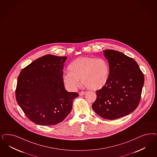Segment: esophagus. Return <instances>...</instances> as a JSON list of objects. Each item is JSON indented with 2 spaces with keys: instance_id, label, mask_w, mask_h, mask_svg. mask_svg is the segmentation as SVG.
Segmentation results:
<instances>
[{
  "instance_id": "esophagus-1",
  "label": "esophagus",
  "mask_w": 157,
  "mask_h": 157,
  "mask_svg": "<svg viewBox=\"0 0 157 157\" xmlns=\"http://www.w3.org/2000/svg\"><path fill=\"white\" fill-rule=\"evenodd\" d=\"M85 93H86V92H85V91H82V92H80L79 93V94L80 96H83V95H84Z\"/></svg>"
}]
</instances>
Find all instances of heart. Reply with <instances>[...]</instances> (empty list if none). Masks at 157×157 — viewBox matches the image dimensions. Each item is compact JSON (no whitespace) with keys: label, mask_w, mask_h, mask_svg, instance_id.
Returning <instances> with one entry per match:
<instances>
[{"label":"heart","mask_w":157,"mask_h":157,"mask_svg":"<svg viewBox=\"0 0 157 157\" xmlns=\"http://www.w3.org/2000/svg\"><path fill=\"white\" fill-rule=\"evenodd\" d=\"M69 72L63 76V82L70 90H75L82 84L91 90H98L104 86L109 77L110 68L107 60L101 58L81 57L68 67Z\"/></svg>","instance_id":"b5f03b06"}]
</instances>
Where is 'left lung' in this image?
Returning a JSON list of instances; mask_svg holds the SVG:
<instances>
[{
	"instance_id": "1",
	"label": "left lung",
	"mask_w": 157,
	"mask_h": 157,
	"mask_svg": "<svg viewBox=\"0 0 157 157\" xmlns=\"http://www.w3.org/2000/svg\"><path fill=\"white\" fill-rule=\"evenodd\" d=\"M110 74L108 82L96 91L94 111L104 119H118L135 110L140 101L144 74L135 60L114 50H105Z\"/></svg>"
}]
</instances>
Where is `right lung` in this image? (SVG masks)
<instances>
[{"label":"right lung","mask_w":157,"mask_h":157,"mask_svg":"<svg viewBox=\"0 0 157 157\" xmlns=\"http://www.w3.org/2000/svg\"><path fill=\"white\" fill-rule=\"evenodd\" d=\"M67 57L48 54L23 68L18 77L17 101L28 119L48 126L62 122L79 94L67 92L63 82Z\"/></svg>","instance_id":"1"}]
</instances>
